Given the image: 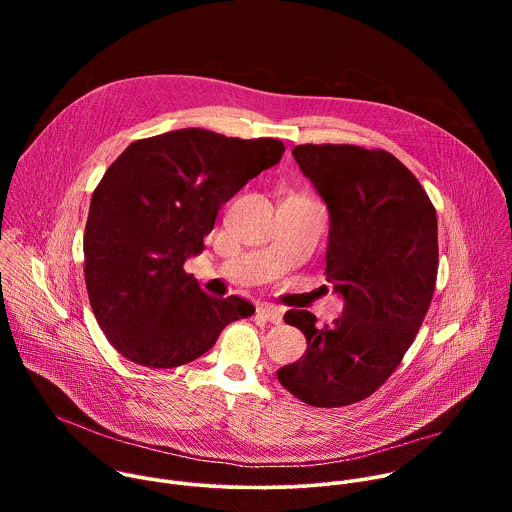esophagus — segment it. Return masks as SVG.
I'll use <instances>...</instances> for the list:
<instances>
[{
    "label": "esophagus",
    "mask_w": 512,
    "mask_h": 512,
    "mask_svg": "<svg viewBox=\"0 0 512 512\" xmlns=\"http://www.w3.org/2000/svg\"><path fill=\"white\" fill-rule=\"evenodd\" d=\"M257 316L271 322V324H281L283 320V310H279L277 306H271V304H265V306H259L257 308Z\"/></svg>",
    "instance_id": "1"
}]
</instances>
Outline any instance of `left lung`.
Instances as JSON below:
<instances>
[{"instance_id":"obj_1","label":"left lung","mask_w":512,"mask_h":512,"mask_svg":"<svg viewBox=\"0 0 512 512\" xmlns=\"http://www.w3.org/2000/svg\"><path fill=\"white\" fill-rule=\"evenodd\" d=\"M294 158L328 204L326 277L346 304L324 328L308 310L285 314L308 352L277 379L312 407H344L395 373L423 324L440 263L437 216L419 180L385 150L304 143Z\"/></svg>"}]
</instances>
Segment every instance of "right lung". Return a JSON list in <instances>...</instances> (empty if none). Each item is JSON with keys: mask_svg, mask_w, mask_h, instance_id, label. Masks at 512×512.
Returning <instances> with one entry per match:
<instances>
[{"mask_svg": "<svg viewBox=\"0 0 512 512\" xmlns=\"http://www.w3.org/2000/svg\"><path fill=\"white\" fill-rule=\"evenodd\" d=\"M285 152L273 137L239 139L188 127L133 141L97 184L85 227V283L111 346L148 369L210 350L255 308L218 300L184 271L216 214Z\"/></svg>", "mask_w": 512, "mask_h": 512, "instance_id": "right-lung-1", "label": "right lung"}]
</instances>
